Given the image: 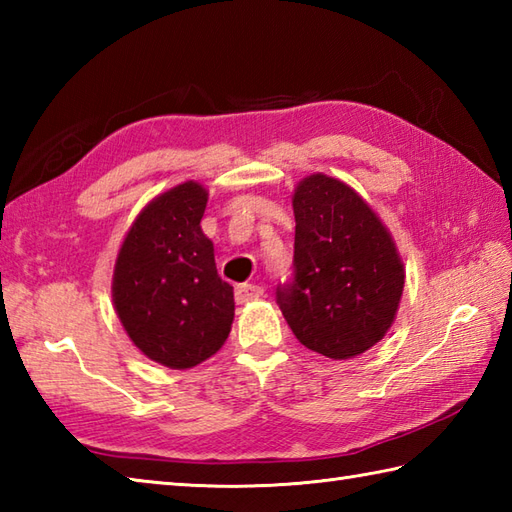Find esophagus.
<instances>
[{
    "label": "esophagus",
    "mask_w": 512,
    "mask_h": 512,
    "mask_svg": "<svg viewBox=\"0 0 512 512\" xmlns=\"http://www.w3.org/2000/svg\"><path fill=\"white\" fill-rule=\"evenodd\" d=\"M264 295V288L259 284H239L235 288V301L237 303H248V301H255Z\"/></svg>",
    "instance_id": "obj_1"
}]
</instances>
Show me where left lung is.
I'll list each match as a JSON object with an SVG mask.
<instances>
[{
	"mask_svg": "<svg viewBox=\"0 0 512 512\" xmlns=\"http://www.w3.org/2000/svg\"><path fill=\"white\" fill-rule=\"evenodd\" d=\"M295 281L277 303L301 345L332 361L374 347L396 319L405 264L378 213L339 178L312 173L292 193Z\"/></svg>",
	"mask_w": 512,
	"mask_h": 512,
	"instance_id": "left-lung-1",
	"label": "left lung"
}]
</instances>
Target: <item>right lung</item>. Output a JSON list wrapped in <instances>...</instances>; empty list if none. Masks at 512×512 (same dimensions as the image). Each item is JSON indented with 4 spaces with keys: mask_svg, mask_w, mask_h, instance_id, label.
<instances>
[{
    "mask_svg": "<svg viewBox=\"0 0 512 512\" xmlns=\"http://www.w3.org/2000/svg\"><path fill=\"white\" fill-rule=\"evenodd\" d=\"M204 184L187 180L156 195L118 248L112 301L129 339L151 361L191 369L211 358L231 332L233 286L215 268L202 231Z\"/></svg>",
    "mask_w": 512,
    "mask_h": 512,
    "instance_id": "1",
    "label": "right lung"
}]
</instances>
